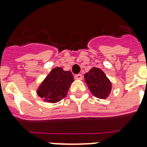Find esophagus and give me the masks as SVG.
<instances>
[{
	"label": "esophagus",
	"instance_id": "1",
	"mask_svg": "<svg viewBox=\"0 0 147 147\" xmlns=\"http://www.w3.org/2000/svg\"><path fill=\"white\" fill-rule=\"evenodd\" d=\"M75 78L78 79V80H82V74H77L75 76Z\"/></svg>",
	"mask_w": 147,
	"mask_h": 147
}]
</instances>
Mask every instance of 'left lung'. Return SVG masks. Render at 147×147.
I'll return each instance as SVG.
<instances>
[{"label":"left lung","mask_w":147,"mask_h":147,"mask_svg":"<svg viewBox=\"0 0 147 147\" xmlns=\"http://www.w3.org/2000/svg\"><path fill=\"white\" fill-rule=\"evenodd\" d=\"M88 89L98 98H106L111 91V82L105 73L98 68H92L85 74Z\"/></svg>","instance_id":"left-lung-1"}]
</instances>
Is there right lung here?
<instances>
[{"label": "right lung", "mask_w": 147, "mask_h": 147, "mask_svg": "<svg viewBox=\"0 0 147 147\" xmlns=\"http://www.w3.org/2000/svg\"><path fill=\"white\" fill-rule=\"evenodd\" d=\"M73 81L71 71H64L61 68H55L39 87L38 94L48 102H57L65 97Z\"/></svg>", "instance_id": "1"}]
</instances>
